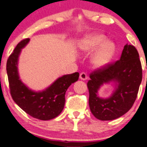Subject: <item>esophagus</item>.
I'll use <instances>...</instances> for the list:
<instances>
[{
	"instance_id": "esophagus-1",
	"label": "esophagus",
	"mask_w": 147,
	"mask_h": 147,
	"mask_svg": "<svg viewBox=\"0 0 147 147\" xmlns=\"http://www.w3.org/2000/svg\"><path fill=\"white\" fill-rule=\"evenodd\" d=\"M80 78L82 80H86L87 79V74L85 72H81L80 74Z\"/></svg>"
}]
</instances>
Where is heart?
<instances>
[{
	"mask_svg": "<svg viewBox=\"0 0 147 147\" xmlns=\"http://www.w3.org/2000/svg\"><path fill=\"white\" fill-rule=\"evenodd\" d=\"M106 38L100 34L90 35L85 37L80 44V49L84 53H91L100 46L92 61L97 67H101L107 64L115 53V45L111 42H105Z\"/></svg>",
	"mask_w": 147,
	"mask_h": 147,
	"instance_id": "heart-1",
	"label": "heart"
}]
</instances>
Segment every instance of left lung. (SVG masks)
<instances>
[{
	"label": "left lung",
	"mask_w": 147,
	"mask_h": 147,
	"mask_svg": "<svg viewBox=\"0 0 147 147\" xmlns=\"http://www.w3.org/2000/svg\"><path fill=\"white\" fill-rule=\"evenodd\" d=\"M90 78L87 87L89 105L92 115L102 121L120 117L133 106L142 82V64L137 49L127 44L119 60L93 71ZM112 81L116 83L112 96L107 99L99 98L97 91L100 86Z\"/></svg>",
	"instance_id": "8db88e82"
}]
</instances>
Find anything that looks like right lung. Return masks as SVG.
<instances>
[{
	"instance_id": "right-lung-1",
	"label": "right lung",
	"mask_w": 147,
	"mask_h": 147,
	"mask_svg": "<svg viewBox=\"0 0 147 147\" xmlns=\"http://www.w3.org/2000/svg\"><path fill=\"white\" fill-rule=\"evenodd\" d=\"M29 40V38H26L20 41L7 60L10 94L14 102L32 117L40 120L54 119L63 111L65 92L71 84L78 81L79 73L75 72L58 78L44 91L36 92L30 90L19 78L17 67L21 49Z\"/></svg>"
}]
</instances>
